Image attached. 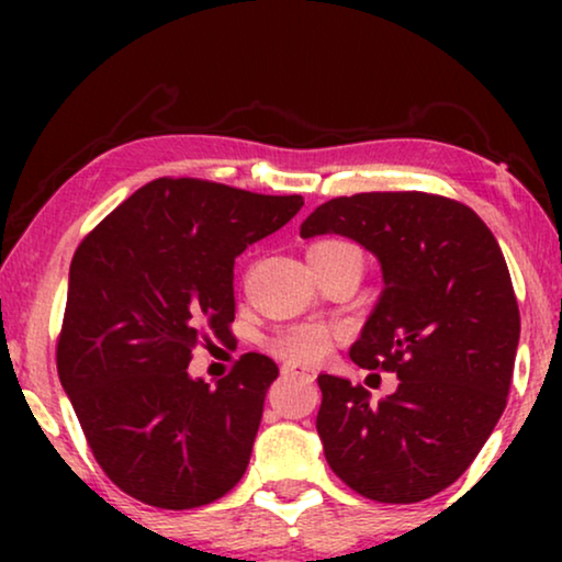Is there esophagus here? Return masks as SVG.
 Returning <instances> with one entry per match:
<instances>
[{"mask_svg": "<svg viewBox=\"0 0 562 562\" xmlns=\"http://www.w3.org/2000/svg\"><path fill=\"white\" fill-rule=\"evenodd\" d=\"M281 375H283V379H304V381H314V371H312V368L294 366V363L281 366Z\"/></svg>", "mask_w": 562, "mask_h": 562, "instance_id": "esophagus-1", "label": "esophagus"}]
</instances>
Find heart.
Instances as JSON below:
<instances>
[{"label":"heart","instance_id":"heart-1","mask_svg":"<svg viewBox=\"0 0 562 562\" xmlns=\"http://www.w3.org/2000/svg\"><path fill=\"white\" fill-rule=\"evenodd\" d=\"M335 252H358L356 245L345 240H319L314 243L306 256H335ZM333 348V329L325 325H314V322H304V325H291L279 329L268 342V350L276 358L286 360L294 366L317 363Z\"/></svg>","mask_w":562,"mask_h":562}]
</instances>
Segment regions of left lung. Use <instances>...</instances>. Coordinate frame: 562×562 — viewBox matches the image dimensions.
I'll return each mask as SVG.
<instances>
[{
  "instance_id": "left-lung-1",
  "label": "left lung",
  "mask_w": 562,
  "mask_h": 562,
  "mask_svg": "<svg viewBox=\"0 0 562 562\" xmlns=\"http://www.w3.org/2000/svg\"><path fill=\"white\" fill-rule=\"evenodd\" d=\"M342 235L375 256L383 291L350 358L396 371L391 396L319 373L317 432L360 496L414 504L465 473L512 386L519 306L496 237L465 204L422 191L329 199L302 237Z\"/></svg>"
}]
</instances>
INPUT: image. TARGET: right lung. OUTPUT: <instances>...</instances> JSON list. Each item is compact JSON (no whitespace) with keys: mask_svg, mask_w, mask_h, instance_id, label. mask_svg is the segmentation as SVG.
I'll use <instances>...</instances> for the list:
<instances>
[{"mask_svg":"<svg viewBox=\"0 0 562 562\" xmlns=\"http://www.w3.org/2000/svg\"><path fill=\"white\" fill-rule=\"evenodd\" d=\"M302 206L296 194L158 179L79 245L58 379L97 463L125 494L194 509L243 479L279 368L245 352L210 389L191 379L189 360L210 333L229 337L235 258Z\"/></svg>","mask_w":562,"mask_h":562,"instance_id":"add662e5","label":"right lung"}]
</instances>
